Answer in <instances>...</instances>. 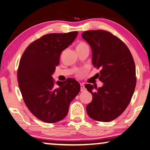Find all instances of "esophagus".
Returning a JSON list of instances; mask_svg holds the SVG:
<instances>
[{"label": "esophagus", "instance_id": "obj_1", "mask_svg": "<svg viewBox=\"0 0 150 150\" xmlns=\"http://www.w3.org/2000/svg\"><path fill=\"white\" fill-rule=\"evenodd\" d=\"M80 86H81V92H83V91H84V90H86L85 86H84V85H83V83L80 84Z\"/></svg>", "mask_w": 150, "mask_h": 150}]
</instances>
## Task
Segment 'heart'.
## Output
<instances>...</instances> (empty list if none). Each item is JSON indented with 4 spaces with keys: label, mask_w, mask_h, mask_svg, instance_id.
I'll list each match as a JSON object with an SVG mask.
<instances>
[{
    "label": "heart",
    "mask_w": 150,
    "mask_h": 150,
    "mask_svg": "<svg viewBox=\"0 0 150 150\" xmlns=\"http://www.w3.org/2000/svg\"><path fill=\"white\" fill-rule=\"evenodd\" d=\"M86 46H88V45L85 43V42L80 41V42H79V43H78V44H77V48H81V47H86Z\"/></svg>",
    "instance_id": "heart-1"
}]
</instances>
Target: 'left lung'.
<instances>
[{
    "label": "left lung",
    "mask_w": 150,
    "mask_h": 150,
    "mask_svg": "<svg viewBox=\"0 0 150 150\" xmlns=\"http://www.w3.org/2000/svg\"><path fill=\"white\" fill-rule=\"evenodd\" d=\"M82 37L92 50V64L100 69L97 88L86 84L92 94L86 107L89 116L96 121L110 122L120 116L129 105L136 86V69L129 49L121 39L106 30L85 31Z\"/></svg>",
    "instance_id": "obj_1"
}]
</instances>
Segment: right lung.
Here are the masks:
<instances>
[{
	"instance_id": "obj_1",
	"label": "right lung",
	"mask_w": 150,
	"mask_h": 150,
	"mask_svg": "<svg viewBox=\"0 0 150 150\" xmlns=\"http://www.w3.org/2000/svg\"><path fill=\"white\" fill-rule=\"evenodd\" d=\"M77 31L50 33L32 42L23 53L18 69V81L23 100L35 116L47 123L66 117L70 103L80 91L72 78L56 82L52 78L61 52L74 41Z\"/></svg>"
}]
</instances>
